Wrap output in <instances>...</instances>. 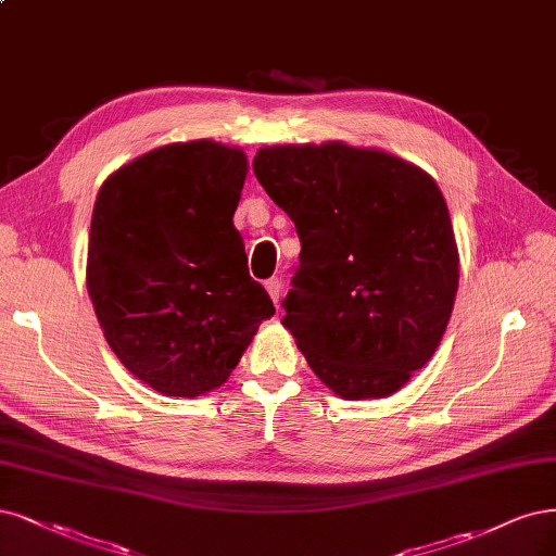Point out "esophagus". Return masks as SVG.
I'll use <instances>...</instances> for the list:
<instances>
[{
	"label": "esophagus",
	"mask_w": 556,
	"mask_h": 556,
	"mask_svg": "<svg viewBox=\"0 0 556 556\" xmlns=\"http://www.w3.org/2000/svg\"><path fill=\"white\" fill-rule=\"evenodd\" d=\"M264 287H266V292H269L271 301L278 305V303H280V296H282V282H280L278 278H269V280L264 282Z\"/></svg>",
	"instance_id": "1"
}]
</instances>
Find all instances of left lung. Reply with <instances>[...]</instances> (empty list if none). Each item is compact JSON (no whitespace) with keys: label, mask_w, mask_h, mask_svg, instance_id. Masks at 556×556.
Returning <instances> with one entry per match:
<instances>
[{"label":"left lung","mask_w":556,"mask_h":556,"mask_svg":"<svg viewBox=\"0 0 556 556\" xmlns=\"http://www.w3.org/2000/svg\"><path fill=\"white\" fill-rule=\"evenodd\" d=\"M253 172L301 239L282 324L340 397H387L439 348L457 292L442 190L424 169L342 142L264 147Z\"/></svg>","instance_id":"obj_1"}]
</instances>
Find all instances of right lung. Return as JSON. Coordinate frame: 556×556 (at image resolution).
Wrapping results in <instances>:
<instances>
[{"instance_id": "add662e5", "label": "right lung", "mask_w": 556, "mask_h": 556, "mask_svg": "<svg viewBox=\"0 0 556 556\" xmlns=\"http://www.w3.org/2000/svg\"><path fill=\"white\" fill-rule=\"evenodd\" d=\"M241 149L167 144L119 167L93 204L87 290L112 352L154 391L220 387L276 308L232 223Z\"/></svg>"}]
</instances>
